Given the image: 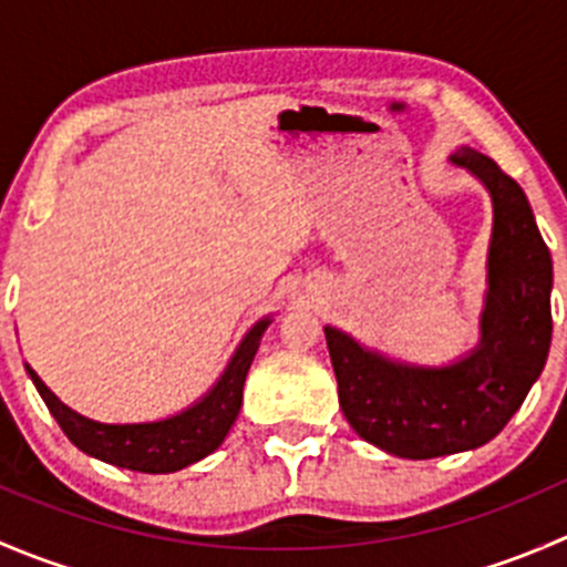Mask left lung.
<instances>
[{"mask_svg": "<svg viewBox=\"0 0 567 567\" xmlns=\"http://www.w3.org/2000/svg\"><path fill=\"white\" fill-rule=\"evenodd\" d=\"M494 197L491 290L480 348L453 368L392 364L326 326L340 409L364 442L425 461L491 442L540 375L551 342V255L522 186L494 158L461 151Z\"/></svg>", "mask_w": 567, "mask_h": 567, "instance_id": "1", "label": "left lung"}]
</instances>
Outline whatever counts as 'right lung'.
<instances>
[{
  "label": "right lung",
  "mask_w": 567,
  "mask_h": 567,
  "mask_svg": "<svg viewBox=\"0 0 567 567\" xmlns=\"http://www.w3.org/2000/svg\"><path fill=\"white\" fill-rule=\"evenodd\" d=\"M268 320H260L255 329L244 337L236 357L227 364L219 384L210 390L203 403L183 411L164 422H145V425H101V422L79 416L65 403L51 394L49 386L38 379L35 370H30L40 398L45 400L49 411L54 414L56 425L62 427L68 439L76 444L82 453L93 458L112 463V466L131 468V472L145 474H167L188 463L205 458L225 442L227 431L236 422L238 409L244 398V381H247L249 364L255 359L260 337L266 331Z\"/></svg>",
  "instance_id": "right-lung-1"
}]
</instances>
